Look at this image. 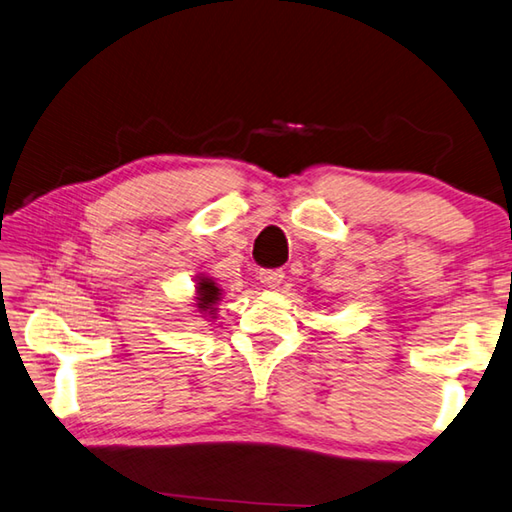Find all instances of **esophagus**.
I'll list each match as a JSON object with an SVG mask.
<instances>
[{
    "instance_id": "1",
    "label": "esophagus",
    "mask_w": 512,
    "mask_h": 512,
    "mask_svg": "<svg viewBox=\"0 0 512 512\" xmlns=\"http://www.w3.org/2000/svg\"><path fill=\"white\" fill-rule=\"evenodd\" d=\"M283 279H285L283 270H261L258 272V281H261L265 288H279Z\"/></svg>"
}]
</instances>
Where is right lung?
<instances>
[{
  "instance_id": "right-lung-1",
  "label": "right lung",
  "mask_w": 512,
  "mask_h": 512,
  "mask_svg": "<svg viewBox=\"0 0 512 512\" xmlns=\"http://www.w3.org/2000/svg\"><path fill=\"white\" fill-rule=\"evenodd\" d=\"M197 303L195 306L200 308V312H209V315H215V303L220 301V290L215 288V283L211 279H200V283H197Z\"/></svg>"
}]
</instances>
